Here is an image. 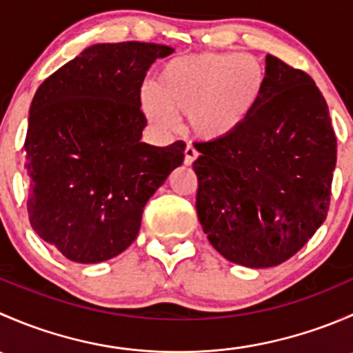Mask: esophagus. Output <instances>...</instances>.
<instances>
[{
	"label": "esophagus",
	"instance_id": "34e87169",
	"mask_svg": "<svg viewBox=\"0 0 353 353\" xmlns=\"http://www.w3.org/2000/svg\"><path fill=\"white\" fill-rule=\"evenodd\" d=\"M196 159H198L196 148L191 147V145H188L186 150H184V163H186V165H191V163H193Z\"/></svg>",
	"mask_w": 353,
	"mask_h": 353
}]
</instances>
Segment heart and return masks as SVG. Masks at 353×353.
<instances>
[{"mask_svg": "<svg viewBox=\"0 0 353 353\" xmlns=\"http://www.w3.org/2000/svg\"><path fill=\"white\" fill-rule=\"evenodd\" d=\"M265 90L266 70L256 56L201 52L160 68L155 85L141 90V109L160 131H172L183 114L196 137L223 140L251 119Z\"/></svg>", "mask_w": 353, "mask_h": 353, "instance_id": "heart-1", "label": "heart"}]
</instances>
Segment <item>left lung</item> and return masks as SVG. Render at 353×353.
<instances>
[{
  "instance_id": "left-lung-1",
  "label": "left lung",
  "mask_w": 353,
  "mask_h": 353,
  "mask_svg": "<svg viewBox=\"0 0 353 353\" xmlns=\"http://www.w3.org/2000/svg\"><path fill=\"white\" fill-rule=\"evenodd\" d=\"M194 148L199 223L229 261L280 265L325 222L336 137L328 104L304 71L266 56V90L251 119Z\"/></svg>"
}]
</instances>
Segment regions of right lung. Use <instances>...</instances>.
Returning <instances> with one entry per match:
<instances>
[{"label": "right lung", "instance_id": "right-lung-1", "mask_svg": "<svg viewBox=\"0 0 353 353\" xmlns=\"http://www.w3.org/2000/svg\"><path fill=\"white\" fill-rule=\"evenodd\" d=\"M172 52L134 41L94 44L35 92L23 145L28 220L71 261L121 254L137 239L148 199L183 163L184 141H141V83Z\"/></svg>", "mask_w": 353, "mask_h": 353}]
</instances>
